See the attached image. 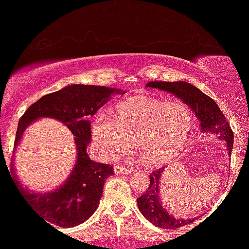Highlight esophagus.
I'll return each instance as SVG.
<instances>
[{
    "instance_id": "34e87169",
    "label": "esophagus",
    "mask_w": 249,
    "mask_h": 249,
    "mask_svg": "<svg viewBox=\"0 0 249 249\" xmlns=\"http://www.w3.org/2000/svg\"><path fill=\"white\" fill-rule=\"evenodd\" d=\"M113 171H115V173H118V174H127V173L133 172L132 168L119 166V165H116V166L113 167Z\"/></svg>"
}]
</instances>
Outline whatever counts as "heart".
<instances>
[{"label":"heart","instance_id":"b5f03b06","mask_svg":"<svg viewBox=\"0 0 249 249\" xmlns=\"http://www.w3.org/2000/svg\"><path fill=\"white\" fill-rule=\"evenodd\" d=\"M193 125L192 111L179 101L162 102L151 97L121 103L115 116L96 113L91 133L105 158L115 159L133 147L146 166L166 164L181 150Z\"/></svg>","mask_w":249,"mask_h":249}]
</instances>
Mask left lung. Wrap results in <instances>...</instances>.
I'll return each instance as SVG.
<instances>
[{
    "instance_id": "8db88e82",
    "label": "left lung",
    "mask_w": 249,
    "mask_h": 249,
    "mask_svg": "<svg viewBox=\"0 0 249 249\" xmlns=\"http://www.w3.org/2000/svg\"><path fill=\"white\" fill-rule=\"evenodd\" d=\"M146 87L166 91L181 99L196 113V118L200 121L202 132L212 133L214 136H218L219 139H222L228 148V154L231 156L234 142L232 128L230 126V123L226 121L224 113L211 97L205 95L198 88L187 82H150ZM164 171L165 167H161L151 173L147 191L137 199V204L142 215L154 226L166 230H174L191 224L194 219L174 218L162 208L159 196V182Z\"/></svg>"
}]
</instances>
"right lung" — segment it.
<instances>
[{"label": "right lung", "mask_w": 249, "mask_h": 249, "mask_svg": "<svg viewBox=\"0 0 249 249\" xmlns=\"http://www.w3.org/2000/svg\"><path fill=\"white\" fill-rule=\"evenodd\" d=\"M116 93L125 92L119 89L97 85H68L62 90L43 96L19 119L14 152L21 142L25 128L42 117L62 122L75 136L76 164L67 181L56 190L48 193L31 192L18 181L15 168H13V179L18 192L50 226L73 227L90 218L98 207L105 179L113 174V166L95 162L89 158L87 147L91 142L89 117L95 115Z\"/></svg>", "instance_id": "add662e5"}]
</instances>
